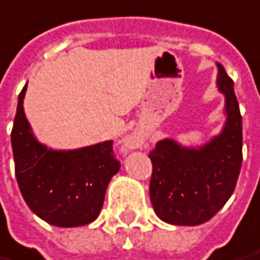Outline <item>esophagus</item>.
<instances>
[{"instance_id":"34e87169","label":"esophagus","mask_w":260,"mask_h":260,"mask_svg":"<svg viewBox=\"0 0 260 260\" xmlns=\"http://www.w3.org/2000/svg\"><path fill=\"white\" fill-rule=\"evenodd\" d=\"M139 138L135 135V134H132L131 136H128L126 138V141H125V145L128 146L129 149H136L138 146H139Z\"/></svg>"}]
</instances>
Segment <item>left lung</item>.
<instances>
[{"instance_id": "left-lung-1", "label": "left lung", "mask_w": 260, "mask_h": 260, "mask_svg": "<svg viewBox=\"0 0 260 260\" xmlns=\"http://www.w3.org/2000/svg\"><path fill=\"white\" fill-rule=\"evenodd\" d=\"M218 66L217 87L225 95L226 121L221 134L199 148L173 139L156 143L149 153L150 201L156 215L173 225H200L211 219L231 197L242 165V117L234 81Z\"/></svg>"}]
</instances>
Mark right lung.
Returning <instances> with one entry per match:
<instances>
[{"label": "right lung", "mask_w": 260, "mask_h": 260, "mask_svg": "<svg viewBox=\"0 0 260 260\" xmlns=\"http://www.w3.org/2000/svg\"><path fill=\"white\" fill-rule=\"evenodd\" d=\"M26 86L18 97L11 132L15 176L28 207L54 226H80L99 217L105 191L121 163L112 141L73 150H53L34 135L23 112Z\"/></svg>", "instance_id": "1"}]
</instances>
